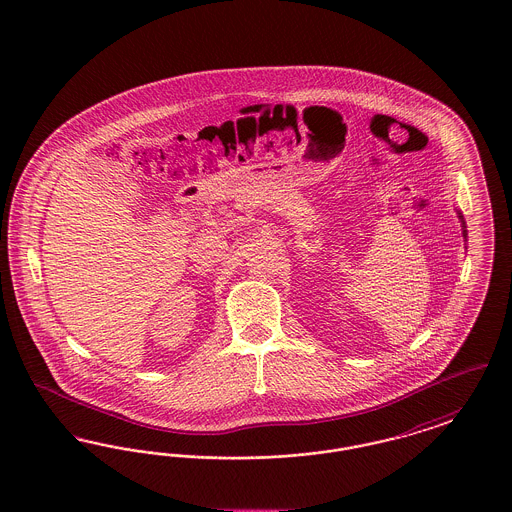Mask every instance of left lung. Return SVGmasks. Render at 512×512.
Wrapping results in <instances>:
<instances>
[{
  "label": "left lung",
  "mask_w": 512,
  "mask_h": 512,
  "mask_svg": "<svg viewBox=\"0 0 512 512\" xmlns=\"http://www.w3.org/2000/svg\"><path fill=\"white\" fill-rule=\"evenodd\" d=\"M459 219L463 222V236L466 238V222H464L463 215H461V213H459Z\"/></svg>",
  "instance_id": "8db88e82"
}]
</instances>
